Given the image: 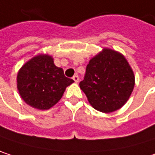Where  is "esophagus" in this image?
Segmentation results:
<instances>
[{"label":"esophagus","instance_id":"1","mask_svg":"<svg viewBox=\"0 0 155 155\" xmlns=\"http://www.w3.org/2000/svg\"><path fill=\"white\" fill-rule=\"evenodd\" d=\"M73 80L77 83V82H79V76H78V75H74V76L73 77Z\"/></svg>","mask_w":155,"mask_h":155}]
</instances>
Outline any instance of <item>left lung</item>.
Wrapping results in <instances>:
<instances>
[{"label": "left lung", "instance_id": "1", "mask_svg": "<svg viewBox=\"0 0 155 155\" xmlns=\"http://www.w3.org/2000/svg\"><path fill=\"white\" fill-rule=\"evenodd\" d=\"M134 86V72L125 56L108 48L90 60L84 79L80 82L90 104L103 113L125 105Z\"/></svg>", "mask_w": 155, "mask_h": 155}]
</instances>
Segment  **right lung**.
Masks as SVG:
<instances>
[{"label": "right lung", "mask_w": 155, "mask_h": 155, "mask_svg": "<svg viewBox=\"0 0 155 155\" xmlns=\"http://www.w3.org/2000/svg\"><path fill=\"white\" fill-rule=\"evenodd\" d=\"M74 80L65 77L64 70L54 64L48 54H38L18 71L17 88L22 100L38 109H49L62 98Z\"/></svg>", "instance_id": "obj_1"}]
</instances>
